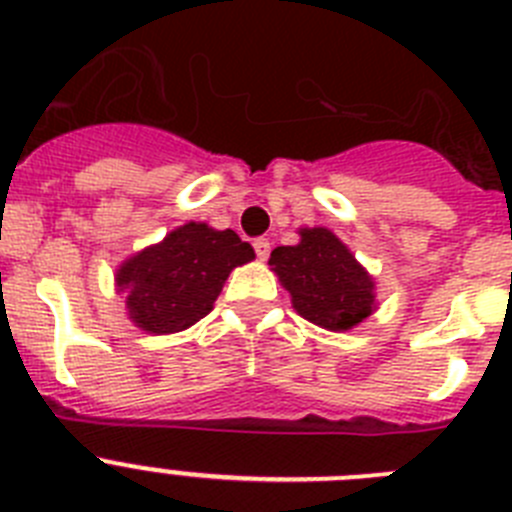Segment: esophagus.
<instances>
[{"label":"esophagus","instance_id":"1","mask_svg":"<svg viewBox=\"0 0 512 512\" xmlns=\"http://www.w3.org/2000/svg\"><path fill=\"white\" fill-rule=\"evenodd\" d=\"M253 251H256V256H259L261 261L269 259V253H271L269 238H256V241H253Z\"/></svg>","mask_w":512,"mask_h":512}]
</instances>
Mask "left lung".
Here are the masks:
<instances>
[{"label": "left lung", "instance_id": "left-lung-1", "mask_svg": "<svg viewBox=\"0 0 512 512\" xmlns=\"http://www.w3.org/2000/svg\"><path fill=\"white\" fill-rule=\"evenodd\" d=\"M271 271L302 318L325 330H351L374 312V279L328 228H302L297 246L271 251Z\"/></svg>", "mask_w": 512, "mask_h": 512}]
</instances>
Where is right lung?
<instances>
[{"instance_id":"obj_1","label":"right lung","mask_w":512,"mask_h":512,"mask_svg":"<svg viewBox=\"0 0 512 512\" xmlns=\"http://www.w3.org/2000/svg\"><path fill=\"white\" fill-rule=\"evenodd\" d=\"M256 253L235 230L187 223L117 269V292L138 328L166 336L194 325L215 305L235 266Z\"/></svg>"}]
</instances>
